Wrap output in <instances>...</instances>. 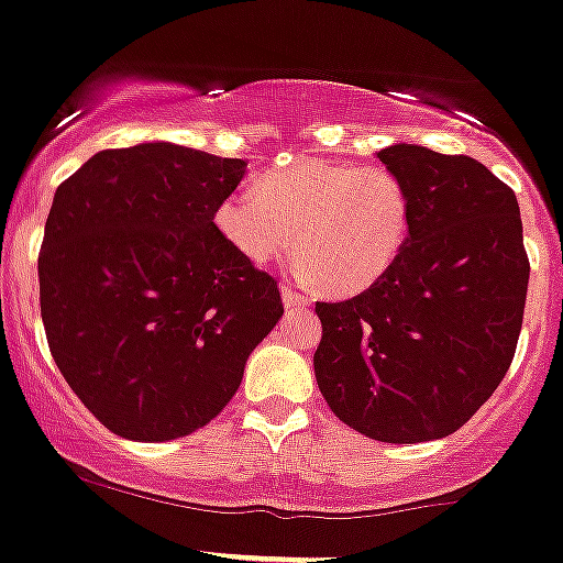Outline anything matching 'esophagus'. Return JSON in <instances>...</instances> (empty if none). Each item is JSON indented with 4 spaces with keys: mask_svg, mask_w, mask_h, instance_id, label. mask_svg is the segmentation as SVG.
<instances>
[{
    "mask_svg": "<svg viewBox=\"0 0 563 563\" xmlns=\"http://www.w3.org/2000/svg\"><path fill=\"white\" fill-rule=\"evenodd\" d=\"M283 302H286V310H302L310 308V299L305 294H297L291 286H283Z\"/></svg>",
    "mask_w": 563,
    "mask_h": 563,
    "instance_id": "1",
    "label": "esophagus"
}]
</instances>
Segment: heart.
<instances>
[{"mask_svg": "<svg viewBox=\"0 0 563 563\" xmlns=\"http://www.w3.org/2000/svg\"><path fill=\"white\" fill-rule=\"evenodd\" d=\"M214 228L253 266L294 242L299 275L319 277L335 294H357L382 280L401 255L409 195L387 167L297 159L264 173L253 192L222 198Z\"/></svg>", "mask_w": 563, "mask_h": 563, "instance_id": "1", "label": "heart"}]
</instances>
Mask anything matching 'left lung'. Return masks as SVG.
<instances>
[{"label":"left lung","instance_id":"obj_1","mask_svg":"<svg viewBox=\"0 0 563 563\" xmlns=\"http://www.w3.org/2000/svg\"><path fill=\"white\" fill-rule=\"evenodd\" d=\"M409 233L382 280L316 302V382L332 412L379 443L454 434L515 357L531 264L515 192L471 156L387 145Z\"/></svg>","mask_w":563,"mask_h":563}]
</instances>
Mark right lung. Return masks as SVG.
Returning <instances> with one entry per match:
<instances>
[{
  "label": "right lung",
  "instance_id": "add662e5",
  "mask_svg": "<svg viewBox=\"0 0 563 563\" xmlns=\"http://www.w3.org/2000/svg\"><path fill=\"white\" fill-rule=\"evenodd\" d=\"M247 162L173 143L101 151L54 192L37 277L59 374L109 432L187 438L222 412L283 316L214 209Z\"/></svg>",
  "mask_w": 563,
  "mask_h": 563
}]
</instances>
